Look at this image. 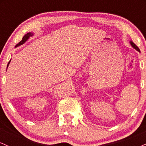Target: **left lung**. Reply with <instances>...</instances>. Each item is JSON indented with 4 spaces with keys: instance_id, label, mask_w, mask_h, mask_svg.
Listing matches in <instances>:
<instances>
[{
    "instance_id": "obj_1",
    "label": "left lung",
    "mask_w": 146,
    "mask_h": 146,
    "mask_svg": "<svg viewBox=\"0 0 146 146\" xmlns=\"http://www.w3.org/2000/svg\"><path fill=\"white\" fill-rule=\"evenodd\" d=\"M130 44H131V45H132V46H133V47H134V48H135V49H137V51H139V47H138V46H137V45L135 44V43H134V42H130Z\"/></svg>"
}]
</instances>
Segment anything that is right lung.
<instances>
[{"mask_svg":"<svg viewBox=\"0 0 146 146\" xmlns=\"http://www.w3.org/2000/svg\"><path fill=\"white\" fill-rule=\"evenodd\" d=\"M32 35H33V33H27V34H25V36H23V39H22V40L21 42H18L17 44H16V46H19V45H21V44H23V43H25V42L27 40L29 39V37L32 36ZM10 61H11V60H9V62L7 64V67H8V66H9V64L10 62Z\"/></svg>","mask_w":146,"mask_h":146,"instance_id":"1","label":"right lung"}]
</instances>
